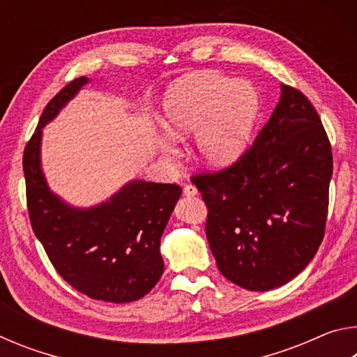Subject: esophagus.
<instances>
[{"instance_id": "1", "label": "esophagus", "mask_w": 357, "mask_h": 357, "mask_svg": "<svg viewBox=\"0 0 357 357\" xmlns=\"http://www.w3.org/2000/svg\"><path fill=\"white\" fill-rule=\"evenodd\" d=\"M197 187L193 185V184H185L184 185V189H183V193L185 197H193V195H197Z\"/></svg>"}]
</instances>
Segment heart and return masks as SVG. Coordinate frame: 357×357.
<instances>
[{"label":"heart","instance_id":"b5f03b06","mask_svg":"<svg viewBox=\"0 0 357 357\" xmlns=\"http://www.w3.org/2000/svg\"><path fill=\"white\" fill-rule=\"evenodd\" d=\"M165 129L174 140L195 134V155L211 168L244 154L258 116V94L249 83L217 74L179 80L165 96Z\"/></svg>","mask_w":357,"mask_h":357}]
</instances>
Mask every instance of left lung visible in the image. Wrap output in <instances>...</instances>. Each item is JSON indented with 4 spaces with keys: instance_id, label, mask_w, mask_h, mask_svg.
Here are the masks:
<instances>
[{
    "instance_id": "obj_1",
    "label": "left lung",
    "mask_w": 357,
    "mask_h": 357,
    "mask_svg": "<svg viewBox=\"0 0 357 357\" xmlns=\"http://www.w3.org/2000/svg\"><path fill=\"white\" fill-rule=\"evenodd\" d=\"M331 176L321 119L299 89L282 84L280 102L252 146L233 165L192 176L223 277L250 291L294 279L324 238Z\"/></svg>"
}]
</instances>
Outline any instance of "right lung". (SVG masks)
I'll use <instances>...</instances> for the list:
<instances>
[{"mask_svg":"<svg viewBox=\"0 0 357 357\" xmlns=\"http://www.w3.org/2000/svg\"><path fill=\"white\" fill-rule=\"evenodd\" d=\"M88 82L78 77L66 84L40 114L23 153L26 204L33 231L56 273L88 298L123 304L143 298L162 277L160 236L183 189L130 181L89 209L72 208L48 189L40 170L42 128Z\"/></svg>","mask_w":357,"mask_h":357,"instance_id":"right-lung-1","label":"right lung"}]
</instances>
